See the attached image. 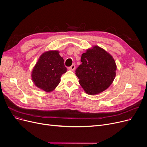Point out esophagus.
I'll return each instance as SVG.
<instances>
[{"mask_svg": "<svg viewBox=\"0 0 147 147\" xmlns=\"http://www.w3.org/2000/svg\"><path fill=\"white\" fill-rule=\"evenodd\" d=\"M75 67H76L75 64H73L71 67H69L68 68V69H69V70H70V71H74V69H75Z\"/></svg>", "mask_w": 147, "mask_h": 147, "instance_id": "1", "label": "esophagus"}]
</instances>
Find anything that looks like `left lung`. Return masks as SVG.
I'll return each mask as SVG.
<instances>
[{
  "mask_svg": "<svg viewBox=\"0 0 147 147\" xmlns=\"http://www.w3.org/2000/svg\"><path fill=\"white\" fill-rule=\"evenodd\" d=\"M81 62L76 69V74L88 94H98L112 84L117 66L113 57L104 49L93 46L82 54Z\"/></svg>",
  "mask_w": 147,
  "mask_h": 147,
  "instance_id": "8db88e82",
  "label": "left lung"
}]
</instances>
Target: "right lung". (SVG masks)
<instances>
[{"mask_svg": "<svg viewBox=\"0 0 147 147\" xmlns=\"http://www.w3.org/2000/svg\"><path fill=\"white\" fill-rule=\"evenodd\" d=\"M64 61L58 51L44 52L33 68L32 79L35 85L45 92L53 90L61 81V77L66 73Z\"/></svg>", "mask_w": 147, "mask_h": 147, "instance_id": "obj_1", "label": "right lung"}]
</instances>
